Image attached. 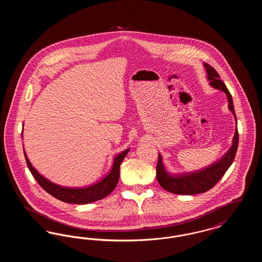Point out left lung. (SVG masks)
I'll return each instance as SVG.
<instances>
[{
  "instance_id": "1",
  "label": "left lung",
  "mask_w": 262,
  "mask_h": 262,
  "mask_svg": "<svg viewBox=\"0 0 262 262\" xmlns=\"http://www.w3.org/2000/svg\"><path fill=\"white\" fill-rule=\"evenodd\" d=\"M204 66L206 68V72L208 75L207 77L210 85L216 89L222 90L226 93L229 102V109L234 114L235 120L237 122L231 93L229 92L228 88H226L224 82L220 79V75L216 72V70L207 62H205ZM237 143L238 133L237 127L233 138L232 147L228 150V152L220 160L213 163L207 168L187 174H173L168 173L165 167L163 166L162 156L158 154V163L156 166L157 181L164 189L176 194L188 195L205 192L220 181V179L224 176L229 167L232 165L237 153Z\"/></svg>"
}]
</instances>
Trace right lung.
<instances>
[{"label":"right lung","instance_id":"1","mask_svg":"<svg viewBox=\"0 0 262 262\" xmlns=\"http://www.w3.org/2000/svg\"><path fill=\"white\" fill-rule=\"evenodd\" d=\"M129 149L123 151L121 154L116 156L114 159L112 169L110 173L107 174L104 179H102L99 183L82 188H71V187H60L58 185L53 184L44 177L38 173L37 171L32 167L31 163L29 162L25 152V161L27 167L33 178L37 181L38 184L43 189H45L52 196L57 200H62L63 202L74 203V204H86L90 202H94L97 200H102L109 195L118 184L120 178V166L123 162L125 155Z\"/></svg>","mask_w":262,"mask_h":262}]
</instances>
